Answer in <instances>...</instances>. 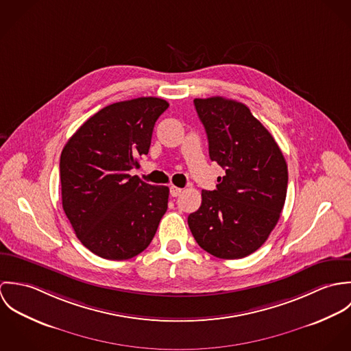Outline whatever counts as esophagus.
Returning <instances> with one entry per match:
<instances>
[{"instance_id":"1","label":"esophagus","mask_w":351,"mask_h":351,"mask_svg":"<svg viewBox=\"0 0 351 351\" xmlns=\"http://www.w3.org/2000/svg\"><path fill=\"white\" fill-rule=\"evenodd\" d=\"M181 193H182V189H181V188L170 186V195H171V197H178Z\"/></svg>"}]
</instances>
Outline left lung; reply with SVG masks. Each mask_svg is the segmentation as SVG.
<instances>
[{"mask_svg": "<svg viewBox=\"0 0 351 351\" xmlns=\"http://www.w3.org/2000/svg\"><path fill=\"white\" fill-rule=\"evenodd\" d=\"M209 156L226 176L215 191L201 192L188 224L201 249L223 259L258 250L276 227L285 204L288 166L271 134L250 109L224 97L195 99Z\"/></svg>", "mask_w": 351, "mask_h": 351, "instance_id": "obj_1", "label": "left lung"}]
</instances>
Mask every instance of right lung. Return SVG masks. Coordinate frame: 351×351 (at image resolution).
I'll return each mask as SVG.
<instances>
[{
    "label": "right lung",
    "instance_id": "right-lung-1",
    "mask_svg": "<svg viewBox=\"0 0 351 351\" xmlns=\"http://www.w3.org/2000/svg\"><path fill=\"white\" fill-rule=\"evenodd\" d=\"M167 108L156 97L110 104L62 150L63 210L81 243L101 258L124 261L147 249L167 210V186L128 174L149 154L155 121Z\"/></svg>",
    "mask_w": 351,
    "mask_h": 351
}]
</instances>
